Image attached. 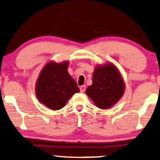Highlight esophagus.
I'll list each match as a JSON object with an SVG mask.
<instances>
[{"mask_svg": "<svg viewBox=\"0 0 160 160\" xmlns=\"http://www.w3.org/2000/svg\"><path fill=\"white\" fill-rule=\"evenodd\" d=\"M85 89H86L85 85H82V86H80V92H84L85 91Z\"/></svg>", "mask_w": 160, "mask_h": 160, "instance_id": "34e87169", "label": "esophagus"}]
</instances>
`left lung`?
Here are the masks:
<instances>
[{"instance_id": "1", "label": "left lung", "mask_w": 160, "mask_h": 160, "mask_svg": "<svg viewBox=\"0 0 160 160\" xmlns=\"http://www.w3.org/2000/svg\"><path fill=\"white\" fill-rule=\"evenodd\" d=\"M125 82L115 65L107 63L98 65L92 75V84L86 90L97 107L108 109L122 97L125 92Z\"/></svg>"}]
</instances>
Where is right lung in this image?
Wrapping results in <instances>:
<instances>
[{"instance_id":"add662e5","label":"right lung","mask_w":160,"mask_h":160,"mask_svg":"<svg viewBox=\"0 0 160 160\" xmlns=\"http://www.w3.org/2000/svg\"><path fill=\"white\" fill-rule=\"evenodd\" d=\"M69 62H50L42 68L35 85V94L40 102L48 108H62L80 89L68 72Z\"/></svg>"}]
</instances>
